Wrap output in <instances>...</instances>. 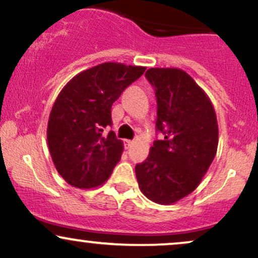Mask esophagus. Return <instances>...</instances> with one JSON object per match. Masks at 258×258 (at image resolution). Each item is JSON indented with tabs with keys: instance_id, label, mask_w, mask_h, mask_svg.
<instances>
[{
	"instance_id": "obj_1",
	"label": "esophagus",
	"mask_w": 258,
	"mask_h": 258,
	"mask_svg": "<svg viewBox=\"0 0 258 258\" xmlns=\"http://www.w3.org/2000/svg\"><path fill=\"white\" fill-rule=\"evenodd\" d=\"M125 144H126V148H130L133 144V141H130V139H126L125 141Z\"/></svg>"
}]
</instances>
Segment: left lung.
Returning a JSON list of instances; mask_svg holds the SVG:
<instances>
[{
    "instance_id": "left-lung-1",
    "label": "left lung",
    "mask_w": 258,
    "mask_h": 258,
    "mask_svg": "<svg viewBox=\"0 0 258 258\" xmlns=\"http://www.w3.org/2000/svg\"><path fill=\"white\" fill-rule=\"evenodd\" d=\"M146 76L158 102L156 130L165 138L136 165V177L148 199L171 205L198 188L214 161L217 117L211 99L184 70L150 68Z\"/></svg>"
}]
</instances>
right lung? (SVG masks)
I'll list each match as a JSON object with an SVG mask.
<instances>
[{"label": "right lung", "mask_w": 258, "mask_h": 258, "mask_svg": "<svg viewBox=\"0 0 258 258\" xmlns=\"http://www.w3.org/2000/svg\"><path fill=\"white\" fill-rule=\"evenodd\" d=\"M146 67L103 63L84 70L58 94L49 114L47 142L58 173L70 185H102L120 161L122 141L104 128L111 125V105Z\"/></svg>", "instance_id": "right-lung-1"}]
</instances>
